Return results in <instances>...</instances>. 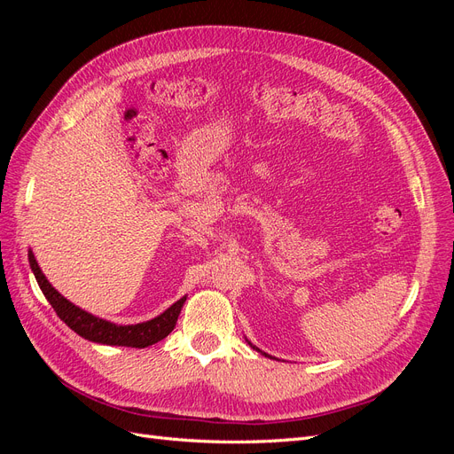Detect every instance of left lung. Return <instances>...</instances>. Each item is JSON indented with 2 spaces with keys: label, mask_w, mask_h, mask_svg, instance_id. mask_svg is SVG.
<instances>
[{
  "label": "left lung",
  "mask_w": 454,
  "mask_h": 454,
  "mask_svg": "<svg viewBox=\"0 0 454 454\" xmlns=\"http://www.w3.org/2000/svg\"><path fill=\"white\" fill-rule=\"evenodd\" d=\"M250 345H252V342H250ZM252 347H254V345H252ZM254 348H255V347H254ZM255 350H257V352H261L259 348H255ZM263 354H265V352H263ZM265 356H269V354H265Z\"/></svg>",
  "instance_id": "obj_1"
}]
</instances>
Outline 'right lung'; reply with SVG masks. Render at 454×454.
<instances>
[{
	"instance_id": "obj_1",
	"label": "right lung",
	"mask_w": 454,
	"mask_h": 454,
	"mask_svg": "<svg viewBox=\"0 0 454 454\" xmlns=\"http://www.w3.org/2000/svg\"><path fill=\"white\" fill-rule=\"evenodd\" d=\"M28 259H30V267L35 274V280L41 287V292H43V295L47 297L54 312L59 314V318L67 327H72L77 335L85 337L92 342H102V345H117V347H132V348H145L149 345H155V342L167 337L176 327L177 316H180L182 307L185 303V297H182L180 301H176V303L168 310H164L153 320L144 322V324H136V325H115L112 322L96 318V316L81 310L79 307L70 303V301L64 299L49 284L45 274L41 272L32 252H28Z\"/></svg>"
}]
</instances>
